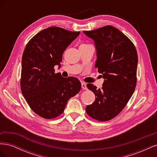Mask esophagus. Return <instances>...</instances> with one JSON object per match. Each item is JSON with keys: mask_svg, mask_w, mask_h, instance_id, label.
<instances>
[{"mask_svg": "<svg viewBox=\"0 0 157 157\" xmlns=\"http://www.w3.org/2000/svg\"><path fill=\"white\" fill-rule=\"evenodd\" d=\"M81 86H82V88L83 90H87V86H86V83L81 82Z\"/></svg>", "mask_w": 157, "mask_h": 157, "instance_id": "1", "label": "esophagus"}]
</instances>
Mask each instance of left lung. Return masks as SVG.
Returning a JSON list of instances; mask_svg holds the SVG:
<instances>
[{
  "label": "left lung",
  "mask_w": 157,
  "mask_h": 157,
  "mask_svg": "<svg viewBox=\"0 0 157 157\" xmlns=\"http://www.w3.org/2000/svg\"><path fill=\"white\" fill-rule=\"evenodd\" d=\"M84 33L95 42L97 51L95 67L105 79L101 89L92 84L86 85L94 93L96 99L86 107V111L95 120L107 121L122 111L134 92L137 51L124 33L111 25L84 31Z\"/></svg>",
  "instance_id": "8db88e82"
}]
</instances>
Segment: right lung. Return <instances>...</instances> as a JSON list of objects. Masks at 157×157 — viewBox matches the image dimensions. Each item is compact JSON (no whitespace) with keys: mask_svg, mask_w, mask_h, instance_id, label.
<instances>
[{"mask_svg":"<svg viewBox=\"0 0 157 157\" xmlns=\"http://www.w3.org/2000/svg\"><path fill=\"white\" fill-rule=\"evenodd\" d=\"M80 32L58 27L40 31L26 45L21 61L20 86L23 97L38 115L52 119L64 111L69 99L81 89L78 78L55 73L54 66Z\"/></svg>","mask_w":157,"mask_h":157,"instance_id":"add662e5","label":"right lung"}]
</instances>
